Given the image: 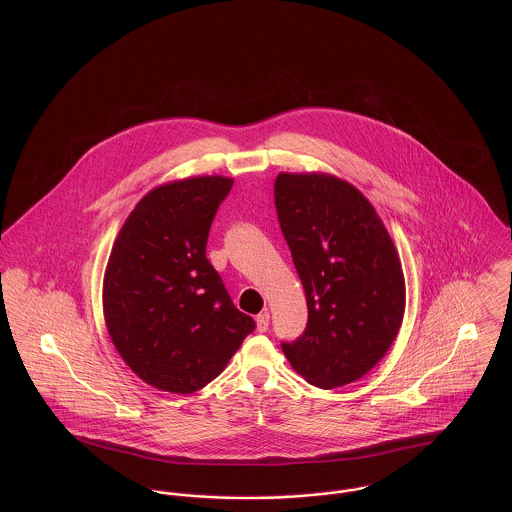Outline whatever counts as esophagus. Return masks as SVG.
<instances>
[{"instance_id":"esophagus-1","label":"esophagus","mask_w":512,"mask_h":512,"mask_svg":"<svg viewBox=\"0 0 512 512\" xmlns=\"http://www.w3.org/2000/svg\"><path fill=\"white\" fill-rule=\"evenodd\" d=\"M257 330L259 332H267L268 330V320H270V315H268L267 311H263L261 315H257Z\"/></svg>"}]
</instances>
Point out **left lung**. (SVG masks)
Segmentation results:
<instances>
[{"label": "left lung", "instance_id": "8db88e82", "mask_svg": "<svg viewBox=\"0 0 512 512\" xmlns=\"http://www.w3.org/2000/svg\"><path fill=\"white\" fill-rule=\"evenodd\" d=\"M276 215L305 290L303 334L282 351L309 384L345 386L376 365L405 311L390 234L351 184L326 174H278Z\"/></svg>", "mask_w": 512, "mask_h": 512}]
</instances>
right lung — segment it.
<instances>
[{
	"mask_svg": "<svg viewBox=\"0 0 512 512\" xmlns=\"http://www.w3.org/2000/svg\"><path fill=\"white\" fill-rule=\"evenodd\" d=\"M230 190L222 176L161 186L136 205L113 245L103 282L107 330L124 363L157 390L205 388L255 330L205 255Z\"/></svg>",
	"mask_w": 512,
	"mask_h": 512,
	"instance_id": "right-lung-1",
	"label": "right lung"
}]
</instances>
